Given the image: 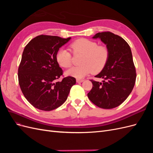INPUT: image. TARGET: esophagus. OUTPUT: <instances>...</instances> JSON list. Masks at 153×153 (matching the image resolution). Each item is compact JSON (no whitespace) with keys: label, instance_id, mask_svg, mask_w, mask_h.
I'll list each match as a JSON object with an SVG mask.
<instances>
[{"label":"esophagus","instance_id":"34e87169","mask_svg":"<svg viewBox=\"0 0 153 153\" xmlns=\"http://www.w3.org/2000/svg\"><path fill=\"white\" fill-rule=\"evenodd\" d=\"M83 81H84V80L83 79H79V78H77L76 79V82H78V83H81Z\"/></svg>","mask_w":153,"mask_h":153}]
</instances>
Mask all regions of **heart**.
<instances>
[{
	"instance_id": "b5f03b06",
	"label": "heart",
	"mask_w": 153,
	"mask_h": 153,
	"mask_svg": "<svg viewBox=\"0 0 153 153\" xmlns=\"http://www.w3.org/2000/svg\"><path fill=\"white\" fill-rule=\"evenodd\" d=\"M70 48L73 54H81L80 66L73 67L66 71L68 76L82 78L92 73H98L103 70L109 58V50L103 45H98L96 41L86 38H80L73 42ZM60 66L69 68L72 64V55L66 48H61L56 55Z\"/></svg>"
}]
</instances>
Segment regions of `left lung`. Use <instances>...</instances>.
<instances>
[{"label": "left lung", "mask_w": 153, "mask_h": 153, "mask_svg": "<svg viewBox=\"0 0 153 153\" xmlns=\"http://www.w3.org/2000/svg\"><path fill=\"white\" fill-rule=\"evenodd\" d=\"M100 38L109 50V58L105 67L96 78L102 82L91 80L92 88L88 98L101 108L110 109L122 104L131 92L137 73L131 50L123 38L109 31L98 32L93 38Z\"/></svg>", "instance_id": "obj_1"}]
</instances>
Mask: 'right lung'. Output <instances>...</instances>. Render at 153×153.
Here are the masks:
<instances>
[{"label": "right lung", "instance_id": "add662e5", "mask_svg": "<svg viewBox=\"0 0 153 153\" xmlns=\"http://www.w3.org/2000/svg\"><path fill=\"white\" fill-rule=\"evenodd\" d=\"M71 39L39 35L27 44L18 67V82L23 94L35 108L51 111L59 107L67 100L75 78L64 77L56 55L62 46Z\"/></svg>", "mask_w": 153, "mask_h": 153}]
</instances>
